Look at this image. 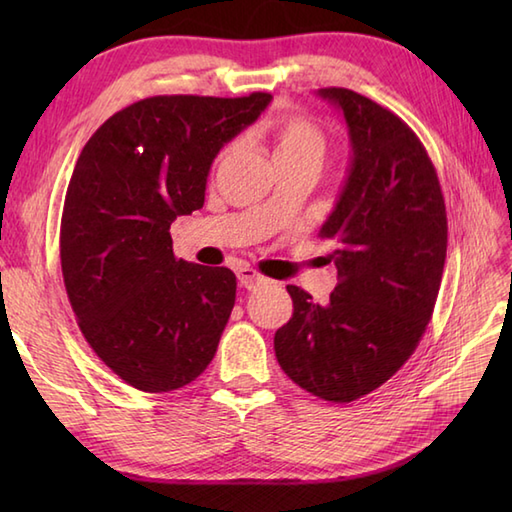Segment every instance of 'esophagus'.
Returning a JSON list of instances; mask_svg holds the SVG:
<instances>
[{
    "mask_svg": "<svg viewBox=\"0 0 512 512\" xmlns=\"http://www.w3.org/2000/svg\"><path fill=\"white\" fill-rule=\"evenodd\" d=\"M237 279H239V284H242L246 290H255L259 286L270 284V279H266L264 275H259L257 270H253V268H239L237 270Z\"/></svg>",
    "mask_w": 512,
    "mask_h": 512,
    "instance_id": "esophagus-1",
    "label": "esophagus"
}]
</instances>
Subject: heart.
I'll list each match as a JSON object with an SVG mask.
<instances>
[{"instance_id": "b5f03b06", "label": "heart", "mask_w": 512, "mask_h": 512, "mask_svg": "<svg viewBox=\"0 0 512 512\" xmlns=\"http://www.w3.org/2000/svg\"><path fill=\"white\" fill-rule=\"evenodd\" d=\"M253 140L264 143L273 154L275 165L281 162H312L319 167L325 154V136L321 127L301 114L277 116L255 134ZM231 147H226L217 156V165L231 156Z\"/></svg>"}]
</instances>
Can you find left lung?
<instances>
[{
  "mask_svg": "<svg viewBox=\"0 0 512 512\" xmlns=\"http://www.w3.org/2000/svg\"><path fill=\"white\" fill-rule=\"evenodd\" d=\"M339 107L352 158L321 237L334 242L339 284L328 306L288 286L292 319L275 332L281 369L330 402L363 398L416 350L436 306L447 259V206L436 167L411 127L345 88Z\"/></svg>",
  "mask_w": 512,
  "mask_h": 512,
  "instance_id": "1",
  "label": "left lung"
}]
</instances>
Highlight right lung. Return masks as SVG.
I'll return each mask as SVG.
<instances>
[{
  "label": "right lung",
  "instance_id": "add662e5",
  "mask_svg": "<svg viewBox=\"0 0 512 512\" xmlns=\"http://www.w3.org/2000/svg\"><path fill=\"white\" fill-rule=\"evenodd\" d=\"M273 96H151L85 143L65 193L61 270L96 356L127 385L173 391L213 361L235 306L233 270L173 255L171 222L202 209L215 156Z\"/></svg>",
  "mask_w": 512,
  "mask_h": 512
}]
</instances>
